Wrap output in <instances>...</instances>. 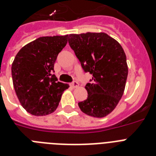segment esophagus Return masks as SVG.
<instances>
[{"mask_svg": "<svg viewBox=\"0 0 156 156\" xmlns=\"http://www.w3.org/2000/svg\"><path fill=\"white\" fill-rule=\"evenodd\" d=\"M70 86L72 87L75 88V87H78V86H79V84H78V82H76V81H74V82H73V83H70Z\"/></svg>", "mask_w": 156, "mask_h": 156, "instance_id": "1", "label": "esophagus"}]
</instances>
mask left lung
Listing matches in <instances>:
<instances>
[{"mask_svg":"<svg viewBox=\"0 0 156 156\" xmlns=\"http://www.w3.org/2000/svg\"><path fill=\"white\" fill-rule=\"evenodd\" d=\"M69 44L83 70L93 76L92 83L85 87L87 99L78 103L81 111L97 118L108 116L118 104L126 87L128 66L123 48L104 32L70 34Z\"/></svg>","mask_w":156,"mask_h":156,"instance_id":"8db88e82","label":"left lung"}]
</instances>
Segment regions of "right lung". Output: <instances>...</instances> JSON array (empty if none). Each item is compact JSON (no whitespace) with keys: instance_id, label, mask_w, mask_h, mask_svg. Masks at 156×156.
I'll return each mask as SVG.
<instances>
[{"instance_id":"1","label":"right lung","mask_w":156,"mask_h":156,"mask_svg":"<svg viewBox=\"0 0 156 156\" xmlns=\"http://www.w3.org/2000/svg\"><path fill=\"white\" fill-rule=\"evenodd\" d=\"M68 41V35L44 36L23 47L12 64L16 95L26 111L45 116L58 106L64 90L69 86L57 82L52 73L57 55Z\"/></svg>"}]
</instances>
